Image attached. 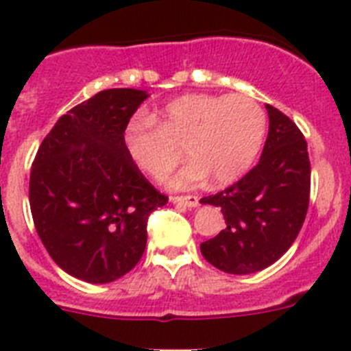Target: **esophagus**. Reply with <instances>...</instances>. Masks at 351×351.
<instances>
[{"instance_id": "1", "label": "esophagus", "mask_w": 351, "mask_h": 351, "mask_svg": "<svg viewBox=\"0 0 351 351\" xmlns=\"http://www.w3.org/2000/svg\"><path fill=\"white\" fill-rule=\"evenodd\" d=\"M171 202L178 203V205H184V207H189V208H194L199 205V198L198 196H193V194H187V196H173Z\"/></svg>"}]
</instances>
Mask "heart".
<instances>
[{
  "mask_svg": "<svg viewBox=\"0 0 351 351\" xmlns=\"http://www.w3.org/2000/svg\"><path fill=\"white\" fill-rule=\"evenodd\" d=\"M153 119L135 116L123 130V146L135 166L153 180H164L182 160L187 166L171 180L187 189L210 176L230 185L253 166L266 135V112L246 94H185Z\"/></svg>",
  "mask_w": 351,
  "mask_h": 351,
  "instance_id": "obj_1",
  "label": "heart"
}]
</instances>
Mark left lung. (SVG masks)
Segmentation results:
<instances>
[{
	"label": "left lung",
	"instance_id": "left-lung-1",
	"mask_svg": "<svg viewBox=\"0 0 351 351\" xmlns=\"http://www.w3.org/2000/svg\"><path fill=\"white\" fill-rule=\"evenodd\" d=\"M269 132L258 164L225 191L202 198L219 207L226 226L202 243L205 261L230 275L257 273L298 237L311 196L307 141L289 117L266 105Z\"/></svg>",
	"mask_w": 351,
	"mask_h": 351
}]
</instances>
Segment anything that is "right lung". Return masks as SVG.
I'll list each match as a JSON object with an SVG mask.
<instances>
[{"mask_svg": "<svg viewBox=\"0 0 351 351\" xmlns=\"http://www.w3.org/2000/svg\"><path fill=\"white\" fill-rule=\"evenodd\" d=\"M146 90L107 89L55 123L35 155L30 208L57 266L89 284H108L137 266L148 217L164 207L130 160L123 130Z\"/></svg>", "mask_w": 351, "mask_h": 351, "instance_id": "obj_1", "label": "right lung"}]
</instances>
